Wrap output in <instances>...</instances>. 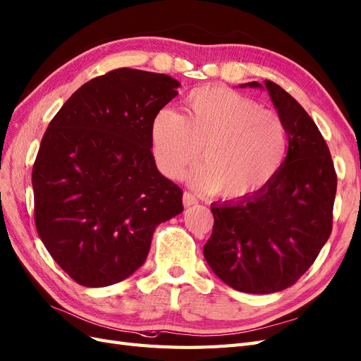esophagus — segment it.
Segmentation results:
<instances>
[{"label":"esophagus","instance_id":"34e87169","mask_svg":"<svg viewBox=\"0 0 361 361\" xmlns=\"http://www.w3.org/2000/svg\"><path fill=\"white\" fill-rule=\"evenodd\" d=\"M182 202H183V206H185V207H190V206L197 203L199 200H197V197H195V195H194L192 192L185 191V192H183V197H182Z\"/></svg>","mask_w":361,"mask_h":361}]
</instances>
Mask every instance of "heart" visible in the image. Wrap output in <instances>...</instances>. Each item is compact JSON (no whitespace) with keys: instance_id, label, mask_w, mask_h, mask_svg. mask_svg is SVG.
Listing matches in <instances>:
<instances>
[{"instance_id":"obj_1","label":"heart","mask_w":361,"mask_h":361,"mask_svg":"<svg viewBox=\"0 0 361 361\" xmlns=\"http://www.w3.org/2000/svg\"><path fill=\"white\" fill-rule=\"evenodd\" d=\"M158 169L180 178L197 164L194 179L226 200L250 199L274 179L286 157L281 118L251 97L223 85H204L185 97L182 116L159 111L150 126Z\"/></svg>"}]
</instances>
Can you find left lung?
Here are the masks:
<instances>
[{
  "instance_id": "left-lung-1",
  "label": "left lung",
  "mask_w": 361,
  "mask_h": 361,
  "mask_svg": "<svg viewBox=\"0 0 361 361\" xmlns=\"http://www.w3.org/2000/svg\"><path fill=\"white\" fill-rule=\"evenodd\" d=\"M265 89L286 128V158L253 197L211 206L214 228L203 247L215 274L247 293L280 292L312 267L331 233L337 188L329 146L312 117L276 82L265 81Z\"/></svg>"
}]
</instances>
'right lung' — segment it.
Here are the masks:
<instances>
[{
	"label": "right lung",
	"mask_w": 361,
	"mask_h": 361,
	"mask_svg": "<svg viewBox=\"0 0 361 361\" xmlns=\"http://www.w3.org/2000/svg\"><path fill=\"white\" fill-rule=\"evenodd\" d=\"M179 85L164 73L116 69L81 85L48 125L31 174L35 221L78 285L134 274L157 226L183 211L182 190L150 150L154 117Z\"/></svg>",
	"instance_id": "right-lung-1"
}]
</instances>
